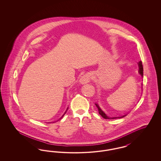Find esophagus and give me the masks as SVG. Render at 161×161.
<instances>
[{
  "label": "esophagus",
  "instance_id": "esophagus-1",
  "mask_svg": "<svg viewBox=\"0 0 161 161\" xmlns=\"http://www.w3.org/2000/svg\"><path fill=\"white\" fill-rule=\"evenodd\" d=\"M91 75L87 74L83 75V77L80 78V83L81 84H86L89 83L91 81Z\"/></svg>",
  "mask_w": 161,
  "mask_h": 161
}]
</instances>
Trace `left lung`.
<instances>
[{
    "mask_svg": "<svg viewBox=\"0 0 161 161\" xmlns=\"http://www.w3.org/2000/svg\"><path fill=\"white\" fill-rule=\"evenodd\" d=\"M138 66H139V73L141 75V76H142V77H143V66H142V61H140L139 63H138ZM95 105H96V106L97 107L98 109L99 114L101 115V116H102L103 118H104V119H116V118H123V117H124V116H125L127 115H124V116H119V117H108V116H107V115H106V114H105L102 111V110L100 108V107H99V106H98L97 104H95Z\"/></svg>",
    "mask_w": 161,
    "mask_h": 161,
    "instance_id": "1",
    "label": "left lung"
}]
</instances>
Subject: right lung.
Instances as JSON below:
<instances>
[{
  "instance_id": "right-lung-1",
  "label": "right lung",
  "mask_w": 161,
  "mask_h": 161,
  "mask_svg": "<svg viewBox=\"0 0 161 161\" xmlns=\"http://www.w3.org/2000/svg\"><path fill=\"white\" fill-rule=\"evenodd\" d=\"M67 110H68V109H67ZM67 110H66V111H67ZM66 112H65V113H64V114H66ZM64 115H63V116H61V118H63V116H64ZM61 118H60V119H61Z\"/></svg>"
}]
</instances>
